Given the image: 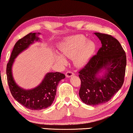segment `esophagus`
Here are the masks:
<instances>
[{"label":"esophagus","mask_w":133,"mask_h":133,"mask_svg":"<svg viewBox=\"0 0 133 133\" xmlns=\"http://www.w3.org/2000/svg\"><path fill=\"white\" fill-rule=\"evenodd\" d=\"M74 73H73L72 72H71V71H67V72L65 73V76H66V77H72V76H74Z\"/></svg>","instance_id":"1"}]
</instances>
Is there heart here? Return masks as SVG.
<instances>
[{
	"label": "heart",
	"mask_w": 133,
	"mask_h": 133,
	"mask_svg": "<svg viewBox=\"0 0 133 133\" xmlns=\"http://www.w3.org/2000/svg\"><path fill=\"white\" fill-rule=\"evenodd\" d=\"M96 50V44L87 39L83 35H74L65 38L60 44L62 55L57 53L56 59L63 65L67 63L65 57L72 58L73 63L77 67H82L89 62Z\"/></svg>",
	"instance_id": "heart-1"
}]
</instances>
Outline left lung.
I'll return each instance as SVG.
<instances>
[{
	"instance_id": "obj_1",
	"label": "left lung",
	"mask_w": 133,
	"mask_h": 133,
	"mask_svg": "<svg viewBox=\"0 0 133 133\" xmlns=\"http://www.w3.org/2000/svg\"><path fill=\"white\" fill-rule=\"evenodd\" d=\"M94 34L101 41V47L78 75L80 98L89 105L107 103L121 89L127 65L125 52L116 38L107 34Z\"/></svg>"
}]
</instances>
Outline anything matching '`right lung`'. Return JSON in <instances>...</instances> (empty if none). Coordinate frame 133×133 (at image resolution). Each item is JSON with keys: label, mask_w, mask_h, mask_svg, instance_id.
<instances>
[{"label": "right lung", "mask_w": 133, "mask_h": 133, "mask_svg": "<svg viewBox=\"0 0 133 133\" xmlns=\"http://www.w3.org/2000/svg\"><path fill=\"white\" fill-rule=\"evenodd\" d=\"M38 33H30L15 43L6 66L8 84L12 97L19 103L32 110H41L50 106L55 99L57 86L65 76L59 72H47L39 85L30 89L19 86L14 79L12 67L19 54L28 49L34 42L40 41Z\"/></svg>", "instance_id": "obj_1"}]
</instances>
